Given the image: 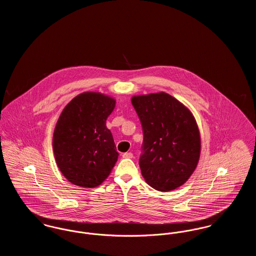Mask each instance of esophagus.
<instances>
[{"label":"esophagus","instance_id":"34e87169","mask_svg":"<svg viewBox=\"0 0 256 256\" xmlns=\"http://www.w3.org/2000/svg\"><path fill=\"white\" fill-rule=\"evenodd\" d=\"M122 158H132L134 154L132 152H124V154H122Z\"/></svg>","mask_w":256,"mask_h":256}]
</instances>
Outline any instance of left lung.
I'll list each match as a JSON object with an SVG mask.
<instances>
[{"label": "left lung", "instance_id": "1", "mask_svg": "<svg viewBox=\"0 0 256 256\" xmlns=\"http://www.w3.org/2000/svg\"><path fill=\"white\" fill-rule=\"evenodd\" d=\"M144 140L139 166L146 182L170 191L188 180L200 154V136L191 111L165 92L132 98Z\"/></svg>", "mask_w": 256, "mask_h": 256}]
</instances>
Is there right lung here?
I'll list each match as a JSON object with an SVG mask.
<instances>
[{"mask_svg":"<svg viewBox=\"0 0 256 256\" xmlns=\"http://www.w3.org/2000/svg\"><path fill=\"white\" fill-rule=\"evenodd\" d=\"M113 98L84 92L62 110L52 137L54 158L62 174L76 186L94 188L110 176L118 159L106 119Z\"/></svg>","mask_w":256,"mask_h":256,"instance_id":"obj_1","label":"right lung"}]
</instances>
